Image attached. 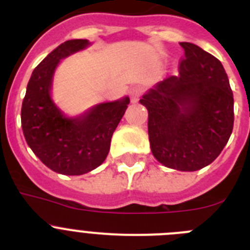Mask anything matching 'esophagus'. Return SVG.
I'll return each mask as SVG.
<instances>
[{"instance_id":"obj_1","label":"esophagus","mask_w":250,"mask_h":250,"mask_svg":"<svg viewBox=\"0 0 250 250\" xmlns=\"http://www.w3.org/2000/svg\"><path fill=\"white\" fill-rule=\"evenodd\" d=\"M145 89L143 87V86L138 85V86H134L131 90H130V96H131V100L134 101V103H136V101L140 99V96L143 94H144Z\"/></svg>"}]
</instances>
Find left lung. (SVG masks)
<instances>
[{"instance_id":"1","label":"left lung","mask_w":250,"mask_h":250,"mask_svg":"<svg viewBox=\"0 0 250 250\" xmlns=\"http://www.w3.org/2000/svg\"><path fill=\"white\" fill-rule=\"evenodd\" d=\"M178 76H169L143 96L149 112L152 155L163 165L195 171L215 160L234 125V99L219 60L199 46L180 42Z\"/></svg>"}]
</instances>
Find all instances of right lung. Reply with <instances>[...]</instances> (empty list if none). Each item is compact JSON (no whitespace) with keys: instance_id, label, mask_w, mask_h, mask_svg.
<instances>
[{"instance_id":"obj_1","label":"right lung","mask_w":250,"mask_h":250,"mask_svg":"<svg viewBox=\"0 0 250 250\" xmlns=\"http://www.w3.org/2000/svg\"><path fill=\"white\" fill-rule=\"evenodd\" d=\"M87 45V40H70L57 46L36 66L22 101L21 125L28 146L46 167L63 175H81L103 164L130 103L125 98L100 104L76 119L65 118L55 106L50 90L57 63Z\"/></svg>"}]
</instances>
